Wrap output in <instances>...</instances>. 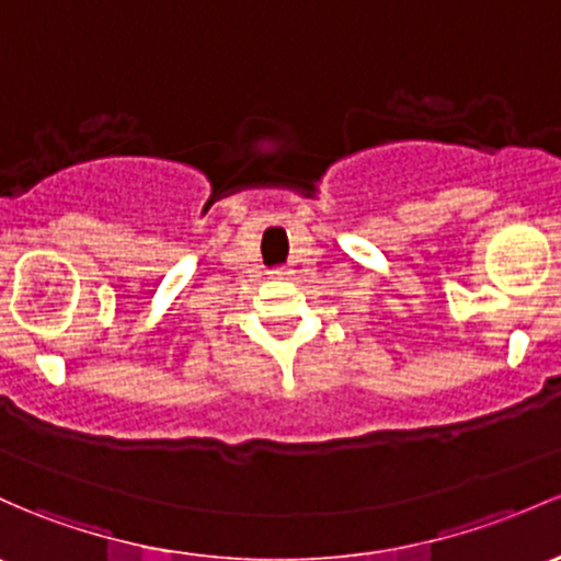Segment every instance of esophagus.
Here are the masks:
<instances>
[{
    "label": "esophagus",
    "instance_id": "1",
    "mask_svg": "<svg viewBox=\"0 0 561 561\" xmlns=\"http://www.w3.org/2000/svg\"><path fill=\"white\" fill-rule=\"evenodd\" d=\"M274 274H276V276H290V274H293V271H287V268H276V271H274Z\"/></svg>",
    "mask_w": 561,
    "mask_h": 561
}]
</instances>
